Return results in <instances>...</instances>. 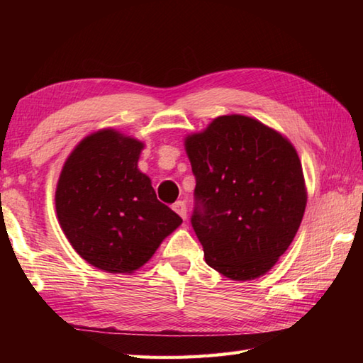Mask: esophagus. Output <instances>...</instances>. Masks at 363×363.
Segmentation results:
<instances>
[{"label":"esophagus","instance_id":"esophagus-1","mask_svg":"<svg viewBox=\"0 0 363 363\" xmlns=\"http://www.w3.org/2000/svg\"><path fill=\"white\" fill-rule=\"evenodd\" d=\"M173 211L179 215V217L182 220H187V207H186V203L184 201H177L174 206H173Z\"/></svg>","mask_w":363,"mask_h":363}]
</instances>
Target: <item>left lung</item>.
Here are the masks:
<instances>
[{"label": "left lung", "instance_id": "obj_1", "mask_svg": "<svg viewBox=\"0 0 363 363\" xmlns=\"http://www.w3.org/2000/svg\"><path fill=\"white\" fill-rule=\"evenodd\" d=\"M184 146L196 177L191 226L206 264L233 281L267 274L289 250L307 204L295 146L238 113L213 118Z\"/></svg>", "mask_w": 363, "mask_h": 363}]
</instances>
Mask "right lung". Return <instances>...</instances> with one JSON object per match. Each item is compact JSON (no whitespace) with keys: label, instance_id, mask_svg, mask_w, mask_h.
Listing matches in <instances>:
<instances>
[{"label":"right lung","instance_id":"1","mask_svg":"<svg viewBox=\"0 0 363 363\" xmlns=\"http://www.w3.org/2000/svg\"><path fill=\"white\" fill-rule=\"evenodd\" d=\"M143 148L117 129H99L74 146L59 174V225L73 250L107 273H134L182 223L138 169Z\"/></svg>","mask_w":363,"mask_h":363}]
</instances>
